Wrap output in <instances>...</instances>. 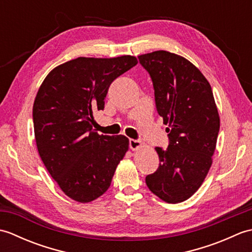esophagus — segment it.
I'll use <instances>...</instances> for the list:
<instances>
[{"label":"esophagus","instance_id":"obj_1","mask_svg":"<svg viewBox=\"0 0 252 252\" xmlns=\"http://www.w3.org/2000/svg\"><path fill=\"white\" fill-rule=\"evenodd\" d=\"M142 145L143 144L140 140H133V138H131V140L129 141V146L132 151H137L138 148L142 147Z\"/></svg>","mask_w":252,"mask_h":252}]
</instances>
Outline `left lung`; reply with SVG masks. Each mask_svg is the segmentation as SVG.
I'll use <instances>...</instances> for the list:
<instances>
[{"instance_id":"obj_1","label":"left lung","mask_w":252,"mask_h":252,"mask_svg":"<svg viewBox=\"0 0 252 252\" xmlns=\"http://www.w3.org/2000/svg\"><path fill=\"white\" fill-rule=\"evenodd\" d=\"M148 71L155 101L169 134L167 149L156 147L159 167L146 176L155 195L169 203L189 199L212 164L220 117L210 84L186 58L167 51L138 56Z\"/></svg>"}]
</instances>
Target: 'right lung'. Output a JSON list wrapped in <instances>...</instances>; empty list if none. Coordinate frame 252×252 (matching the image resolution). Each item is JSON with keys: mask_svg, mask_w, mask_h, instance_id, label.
I'll use <instances>...</instances> for the list:
<instances>
[{"mask_svg": "<svg viewBox=\"0 0 252 252\" xmlns=\"http://www.w3.org/2000/svg\"><path fill=\"white\" fill-rule=\"evenodd\" d=\"M136 63L131 55L78 57L53 69L37 91L32 110L37 152L61 189L78 202L109 189L129 149V138L99 135L92 123L111 82Z\"/></svg>", "mask_w": 252, "mask_h": 252, "instance_id": "right-lung-1", "label": "right lung"}]
</instances>
